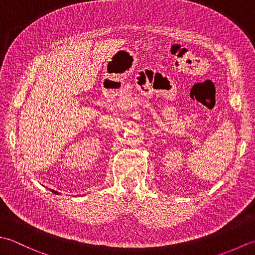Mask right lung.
I'll return each instance as SVG.
<instances>
[{"label": "right lung", "instance_id": "1", "mask_svg": "<svg viewBox=\"0 0 255 255\" xmlns=\"http://www.w3.org/2000/svg\"><path fill=\"white\" fill-rule=\"evenodd\" d=\"M51 191H53V193H54V194H59V193H58V191H55V190H51Z\"/></svg>", "mask_w": 255, "mask_h": 255}]
</instances>
